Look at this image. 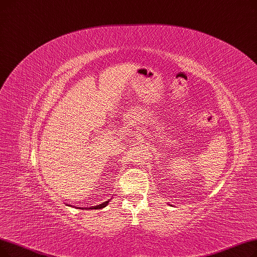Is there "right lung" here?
<instances>
[{"mask_svg":"<svg viewBox=\"0 0 257 257\" xmlns=\"http://www.w3.org/2000/svg\"><path fill=\"white\" fill-rule=\"evenodd\" d=\"M111 200V199H109ZM109 200L108 201H105V202H103L102 204H99V205H97V206H92V207H88V208H85V209H101V208H104V207L108 204V202H109ZM80 209V208H79Z\"/></svg>","mask_w":257,"mask_h":257,"instance_id":"right-lung-1","label":"right lung"}]
</instances>
